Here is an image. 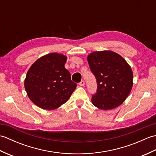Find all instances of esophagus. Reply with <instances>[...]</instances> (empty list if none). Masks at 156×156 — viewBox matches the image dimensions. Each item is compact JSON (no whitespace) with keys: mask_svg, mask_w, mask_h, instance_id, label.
Returning <instances> with one entry per match:
<instances>
[{"mask_svg":"<svg viewBox=\"0 0 156 156\" xmlns=\"http://www.w3.org/2000/svg\"><path fill=\"white\" fill-rule=\"evenodd\" d=\"M84 80H82L80 82H79V85H80V87H83V86L84 85Z\"/></svg>","mask_w":156,"mask_h":156,"instance_id":"esophagus-1","label":"esophagus"}]
</instances>
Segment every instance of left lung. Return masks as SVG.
Wrapping results in <instances>:
<instances>
[{"instance_id":"obj_1","label":"left lung","mask_w":156,"mask_h":156,"mask_svg":"<svg viewBox=\"0 0 156 156\" xmlns=\"http://www.w3.org/2000/svg\"><path fill=\"white\" fill-rule=\"evenodd\" d=\"M87 59L97 83L92 104L106 111L119 107L127 98L133 87L131 67L123 58L112 51L92 52Z\"/></svg>"}]
</instances>
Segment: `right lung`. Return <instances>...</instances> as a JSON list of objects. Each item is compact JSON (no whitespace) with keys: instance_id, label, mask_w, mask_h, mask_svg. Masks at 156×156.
I'll use <instances>...</instances> for the list:
<instances>
[{"instance_id":"obj_1","label":"right lung","mask_w":156,"mask_h":156,"mask_svg":"<svg viewBox=\"0 0 156 156\" xmlns=\"http://www.w3.org/2000/svg\"><path fill=\"white\" fill-rule=\"evenodd\" d=\"M66 60V56L51 53L39 58L28 70L25 80V90L29 99L41 108H59L77 87L64 67Z\"/></svg>"}]
</instances>
